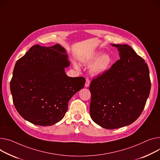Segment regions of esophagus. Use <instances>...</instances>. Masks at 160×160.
<instances>
[{
	"label": "esophagus",
	"instance_id": "1",
	"mask_svg": "<svg viewBox=\"0 0 160 160\" xmlns=\"http://www.w3.org/2000/svg\"><path fill=\"white\" fill-rule=\"evenodd\" d=\"M89 84H90V80L88 78H87L86 80V83H85V86L88 88V87L89 86Z\"/></svg>",
	"mask_w": 160,
	"mask_h": 160
}]
</instances>
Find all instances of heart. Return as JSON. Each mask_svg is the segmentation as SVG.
I'll use <instances>...</instances> for the list:
<instances>
[{"label": "heart", "instance_id": "heart-1", "mask_svg": "<svg viewBox=\"0 0 160 160\" xmlns=\"http://www.w3.org/2000/svg\"><path fill=\"white\" fill-rule=\"evenodd\" d=\"M101 55L102 52H95L84 60L85 63L90 64V63H92L95 60H98L94 62L91 69V72L93 74H99L104 72L109 68L111 64L112 59L109 55L105 54L100 57Z\"/></svg>", "mask_w": 160, "mask_h": 160}]
</instances>
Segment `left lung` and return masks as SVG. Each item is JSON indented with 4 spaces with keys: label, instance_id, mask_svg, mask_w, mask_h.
Here are the masks:
<instances>
[{
    "label": "left lung",
    "instance_id": "1",
    "mask_svg": "<svg viewBox=\"0 0 160 160\" xmlns=\"http://www.w3.org/2000/svg\"><path fill=\"white\" fill-rule=\"evenodd\" d=\"M120 58L112 67L94 78L90 115L92 120L107 129L128 125L142 114L150 93L149 70L145 60L126 44H112Z\"/></svg>",
    "mask_w": 160,
    "mask_h": 160
}]
</instances>
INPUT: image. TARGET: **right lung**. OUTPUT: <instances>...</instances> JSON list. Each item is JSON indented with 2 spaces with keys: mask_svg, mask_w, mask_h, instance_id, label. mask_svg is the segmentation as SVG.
I'll return each instance as SVG.
<instances>
[{
  "mask_svg": "<svg viewBox=\"0 0 160 160\" xmlns=\"http://www.w3.org/2000/svg\"><path fill=\"white\" fill-rule=\"evenodd\" d=\"M68 58L59 44L35 45L17 61L10 89L15 108L24 119L49 126L63 118L69 100L86 82L82 77L66 75Z\"/></svg>",
  "mask_w": 160,
  "mask_h": 160,
  "instance_id": "right-lung-1",
  "label": "right lung"
}]
</instances>
